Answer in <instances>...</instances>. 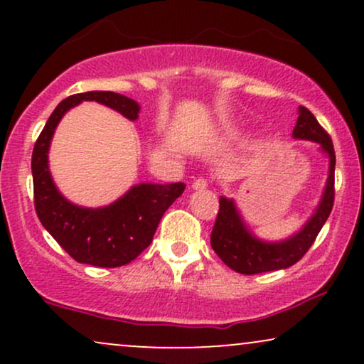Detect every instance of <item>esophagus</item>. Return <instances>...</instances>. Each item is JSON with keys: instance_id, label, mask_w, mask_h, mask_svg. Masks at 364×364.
I'll return each instance as SVG.
<instances>
[{"instance_id": "obj_1", "label": "esophagus", "mask_w": 364, "mask_h": 364, "mask_svg": "<svg viewBox=\"0 0 364 364\" xmlns=\"http://www.w3.org/2000/svg\"><path fill=\"white\" fill-rule=\"evenodd\" d=\"M208 183L205 181V179H195L193 183H191V188L193 190H203V188H207Z\"/></svg>"}]
</instances>
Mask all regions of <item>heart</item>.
Listing matches in <instances>:
<instances>
[{"mask_svg":"<svg viewBox=\"0 0 364 364\" xmlns=\"http://www.w3.org/2000/svg\"><path fill=\"white\" fill-rule=\"evenodd\" d=\"M236 136V133L235 132H225L223 136H220V141H229V140H232Z\"/></svg>","mask_w":364,"mask_h":364,"instance_id":"obj_1","label":"heart"}]
</instances>
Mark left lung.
Here are the masks:
<instances>
[{"instance_id": "1", "label": "left lung", "mask_w": 364, "mask_h": 364, "mask_svg": "<svg viewBox=\"0 0 364 364\" xmlns=\"http://www.w3.org/2000/svg\"><path fill=\"white\" fill-rule=\"evenodd\" d=\"M292 139L308 140L318 145V150L327 157L328 174L323 191L313 214L306 223L291 236L279 241L258 237L250 229L235 198L220 196L219 214L210 235V245L229 269L235 272L253 275L282 270L294 265L318 236L320 229L327 223L333 205V173H336V152L330 136L306 107H298V121L292 129Z\"/></svg>"}]
</instances>
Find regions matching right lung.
<instances>
[{
  "mask_svg": "<svg viewBox=\"0 0 364 364\" xmlns=\"http://www.w3.org/2000/svg\"><path fill=\"white\" fill-rule=\"evenodd\" d=\"M83 101L111 107L129 121H136L140 114L139 102L106 90L75 94L58 104L32 152L34 203L41 224L70 257L87 265L111 269L135 260L152 243L162 215L186 185L139 183L109 205L95 208L70 202L51 176L49 149L63 116Z\"/></svg>",
  "mask_w": 364,
  "mask_h": 364,
  "instance_id": "right-lung-1",
  "label": "right lung"
}]
</instances>
